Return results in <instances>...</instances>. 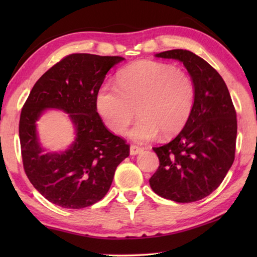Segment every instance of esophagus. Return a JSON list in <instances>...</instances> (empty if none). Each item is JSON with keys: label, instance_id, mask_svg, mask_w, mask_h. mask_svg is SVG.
<instances>
[{"label": "esophagus", "instance_id": "esophagus-1", "mask_svg": "<svg viewBox=\"0 0 257 257\" xmlns=\"http://www.w3.org/2000/svg\"><path fill=\"white\" fill-rule=\"evenodd\" d=\"M144 150L143 147L141 146H137V145H132L130 146V154L132 155H136L138 153H141V152Z\"/></svg>", "mask_w": 257, "mask_h": 257}]
</instances>
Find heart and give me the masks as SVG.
Returning a JSON list of instances; mask_svg holds the SVG:
<instances>
[{"label": "heart", "instance_id": "heart-1", "mask_svg": "<svg viewBox=\"0 0 257 257\" xmlns=\"http://www.w3.org/2000/svg\"><path fill=\"white\" fill-rule=\"evenodd\" d=\"M196 90L188 73L171 64L139 60L119 72L116 87L104 85L96 105L108 129L123 134L138 114L142 116L129 136L147 142L184 128L193 111Z\"/></svg>", "mask_w": 257, "mask_h": 257}]
</instances>
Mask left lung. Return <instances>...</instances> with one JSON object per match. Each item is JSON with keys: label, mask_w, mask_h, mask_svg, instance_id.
Masks as SVG:
<instances>
[{"label": "left lung", "mask_w": 257, "mask_h": 257, "mask_svg": "<svg viewBox=\"0 0 257 257\" xmlns=\"http://www.w3.org/2000/svg\"><path fill=\"white\" fill-rule=\"evenodd\" d=\"M158 58L184 63L196 97L188 121L170 143L153 151L160 165L150 185L159 196L191 203L214 191L231 168L236 152L237 114L222 77L205 60L187 50H171Z\"/></svg>", "instance_id": "8db88e82"}]
</instances>
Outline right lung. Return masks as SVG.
Returning <instances> with one entry per match:
<instances>
[{"instance_id": "add662e5", "label": "right lung", "mask_w": 257, "mask_h": 257, "mask_svg": "<svg viewBox=\"0 0 257 257\" xmlns=\"http://www.w3.org/2000/svg\"><path fill=\"white\" fill-rule=\"evenodd\" d=\"M122 56L73 53L50 68L34 85L21 110L19 137L26 175L47 201L84 208L105 196L115 169L128 158L125 139L108 130L97 113L96 97L110 69ZM46 108L69 113L77 137L62 154H45L36 121Z\"/></svg>"}]
</instances>
